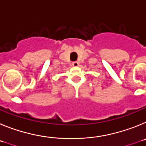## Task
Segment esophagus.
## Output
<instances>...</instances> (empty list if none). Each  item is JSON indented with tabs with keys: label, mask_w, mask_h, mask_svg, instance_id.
<instances>
[{
	"label": "esophagus",
	"mask_w": 146,
	"mask_h": 146,
	"mask_svg": "<svg viewBox=\"0 0 146 146\" xmlns=\"http://www.w3.org/2000/svg\"><path fill=\"white\" fill-rule=\"evenodd\" d=\"M72 65L73 66H77L79 65V63H78L77 61H74V62H72Z\"/></svg>",
	"instance_id": "obj_1"
}]
</instances>
